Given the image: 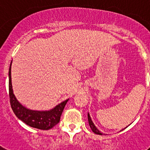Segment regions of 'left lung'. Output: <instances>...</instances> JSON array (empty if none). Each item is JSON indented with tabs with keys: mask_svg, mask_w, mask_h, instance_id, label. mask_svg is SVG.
Returning <instances> with one entry per match:
<instances>
[{
	"mask_svg": "<svg viewBox=\"0 0 150 150\" xmlns=\"http://www.w3.org/2000/svg\"><path fill=\"white\" fill-rule=\"evenodd\" d=\"M88 124H89L90 128H91V131H92L94 133L96 134H99V135L103 134V133H101V132H100V131H99V130L96 128V126H95V125H94L93 122H92L91 117H90L89 113H88Z\"/></svg>",
	"mask_w": 150,
	"mask_h": 150,
	"instance_id": "1",
	"label": "left lung"
}]
</instances>
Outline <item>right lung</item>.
Segmentation results:
<instances>
[{
    "label": "right lung",
    "instance_id": "right-lung-1",
    "mask_svg": "<svg viewBox=\"0 0 150 150\" xmlns=\"http://www.w3.org/2000/svg\"><path fill=\"white\" fill-rule=\"evenodd\" d=\"M11 64L9 69V96L10 105L15 115L23 122L32 128L41 130H49L53 128L60 121L64 108L69 99L48 111L32 110L26 108L17 100L13 94L11 81Z\"/></svg>",
    "mask_w": 150,
    "mask_h": 150
}]
</instances>
